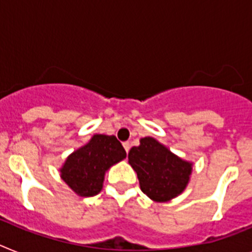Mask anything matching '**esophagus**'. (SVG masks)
<instances>
[{"label":"esophagus","mask_w":252,"mask_h":252,"mask_svg":"<svg viewBox=\"0 0 252 252\" xmlns=\"http://www.w3.org/2000/svg\"><path fill=\"white\" fill-rule=\"evenodd\" d=\"M123 146H124V149H126V152L129 151V149H130V143L129 142H124V143H123Z\"/></svg>","instance_id":"34e87169"}]
</instances>
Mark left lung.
Wrapping results in <instances>:
<instances>
[{
	"mask_svg": "<svg viewBox=\"0 0 252 252\" xmlns=\"http://www.w3.org/2000/svg\"><path fill=\"white\" fill-rule=\"evenodd\" d=\"M143 193L156 202H166L185 191L192 173V162L174 155L152 137L141 138L128 154Z\"/></svg>",
	"mask_w": 252,
	"mask_h": 252,
	"instance_id": "1",
	"label": "left lung"
}]
</instances>
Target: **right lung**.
<instances>
[{"label": "right lung", "instance_id": "obj_1", "mask_svg": "<svg viewBox=\"0 0 252 252\" xmlns=\"http://www.w3.org/2000/svg\"><path fill=\"white\" fill-rule=\"evenodd\" d=\"M126 156V150L115 136L94 134L87 145L67 156L60 169L61 178L77 194L91 197L102 189L107 169Z\"/></svg>", "mask_w": 252, "mask_h": 252}]
</instances>
